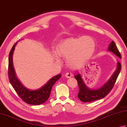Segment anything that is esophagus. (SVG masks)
I'll return each mask as SVG.
<instances>
[{
	"instance_id": "34e87169",
	"label": "esophagus",
	"mask_w": 127,
	"mask_h": 127,
	"mask_svg": "<svg viewBox=\"0 0 127 127\" xmlns=\"http://www.w3.org/2000/svg\"><path fill=\"white\" fill-rule=\"evenodd\" d=\"M65 77L67 78H69L70 77H72V74H71V73H66L65 74Z\"/></svg>"
}]
</instances>
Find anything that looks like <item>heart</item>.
I'll return each mask as SVG.
<instances>
[{
  "instance_id": "b5f03b06",
  "label": "heart",
  "mask_w": 127,
  "mask_h": 127,
  "mask_svg": "<svg viewBox=\"0 0 127 127\" xmlns=\"http://www.w3.org/2000/svg\"><path fill=\"white\" fill-rule=\"evenodd\" d=\"M95 41L91 36L71 37L65 39L58 45L57 53L60 57L66 59L69 65L77 66L91 58L95 52ZM55 59L59 61L56 55Z\"/></svg>"
}]
</instances>
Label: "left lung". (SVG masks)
Returning a JSON list of instances; mask_svg holds the SVG:
<instances>
[{
	"label": "left lung",
	"instance_id": "left-lung-1",
	"mask_svg": "<svg viewBox=\"0 0 127 127\" xmlns=\"http://www.w3.org/2000/svg\"><path fill=\"white\" fill-rule=\"evenodd\" d=\"M108 49L109 51L112 52L113 53L121 58V55L114 41H112L110 43ZM121 70V64L118 62L117 63L116 70L110 77L109 80L102 87L96 89H91L88 87L83 80L80 74L75 75L74 77L77 79L79 86V93L78 94V97L82 102H91L104 98L114 86Z\"/></svg>",
	"mask_w": 127,
	"mask_h": 127
}]
</instances>
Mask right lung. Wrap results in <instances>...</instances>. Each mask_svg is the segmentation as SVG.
<instances>
[{
    "instance_id": "add662e5",
    "label": "right lung",
    "mask_w": 127,
    "mask_h": 127,
    "mask_svg": "<svg viewBox=\"0 0 127 127\" xmlns=\"http://www.w3.org/2000/svg\"><path fill=\"white\" fill-rule=\"evenodd\" d=\"M18 41L13 46L9 56L8 76L11 86L22 99L32 105H39L45 103L49 98L50 92L53 85L61 77V74H58L52 77L40 88L35 90L28 89L24 86L16 75L13 63V56Z\"/></svg>"
}]
</instances>
